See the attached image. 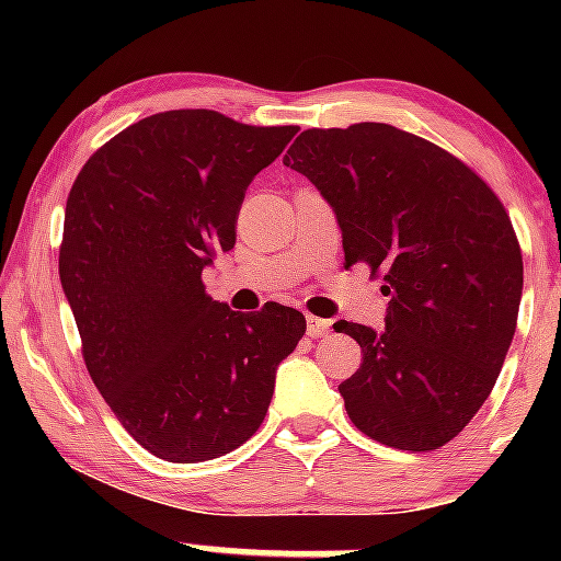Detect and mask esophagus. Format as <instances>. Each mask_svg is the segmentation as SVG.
Wrapping results in <instances>:
<instances>
[{"label": "esophagus", "mask_w": 561, "mask_h": 561, "mask_svg": "<svg viewBox=\"0 0 561 561\" xmlns=\"http://www.w3.org/2000/svg\"><path fill=\"white\" fill-rule=\"evenodd\" d=\"M332 330V321L308 317V337H324Z\"/></svg>", "instance_id": "1"}]
</instances>
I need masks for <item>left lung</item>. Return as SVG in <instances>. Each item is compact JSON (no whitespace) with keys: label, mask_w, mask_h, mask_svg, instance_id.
Masks as SVG:
<instances>
[{"label":"left lung","mask_w":561,"mask_h":561,"mask_svg":"<svg viewBox=\"0 0 561 561\" xmlns=\"http://www.w3.org/2000/svg\"><path fill=\"white\" fill-rule=\"evenodd\" d=\"M332 205L345 263L382 274L385 330L337 321L364 362L340 385L371 440L435 450L491 396L517 330L523 253L493 190L388 124L308 128L285 156Z\"/></svg>","instance_id":"left-lung-1"}]
</instances>
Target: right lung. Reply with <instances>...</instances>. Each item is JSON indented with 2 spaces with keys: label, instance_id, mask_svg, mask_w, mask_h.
I'll return each mask as SVG.
<instances>
[{
  "label": "right lung",
  "instance_id": "right-lung-1",
  "mask_svg": "<svg viewBox=\"0 0 561 561\" xmlns=\"http://www.w3.org/2000/svg\"><path fill=\"white\" fill-rule=\"evenodd\" d=\"M295 134L216 111L158 113L102 145L70 186L60 282L83 362L158 459L197 465L242 446L306 332L295 308L240 313L203 285L234 248L244 190Z\"/></svg>",
  "mask_w": 561,
  "mask_h": 561
}]
</instances>
